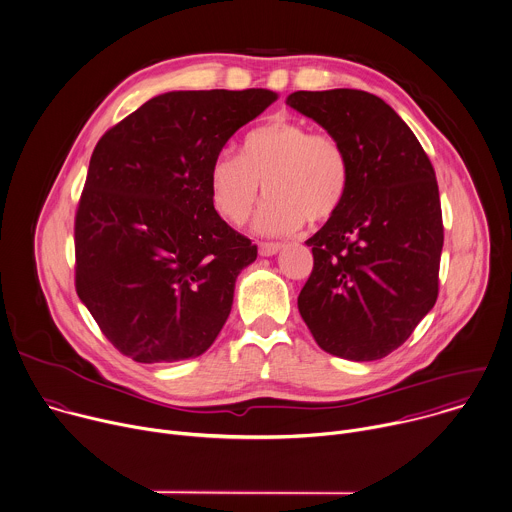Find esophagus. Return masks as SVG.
Wrapping results in <instances>:
<instances>
[{"label": "esophagus", "instance_id": "esophagus-1", "mask_svg": "<svg viewBox=\"0 0 512 512\" xmlns=\"http://www.w3.org/2000/svg\"><path fill=\"white\" fill-rule=\"evenodd\" d=\"M280 248H282V244H278V242H260V246H258L260 256H274Z\"/></svg>", "mask_w": 512, "mask_h": 512}]
</instances>
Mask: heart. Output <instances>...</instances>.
I'll return each mask as SVG.
<instances>
[{
    "label": "heart",
    "instance_id": "b5f03b06",
    "mask_svg": "<svg viewBox=\"0 0 512 512\" xmlns=\"http://www.w3.org/2000/svg\"><path fill=\"white\" fill-rule=\"evenodd\" d=\"M260 184L268 200L254 226L260 234L284 236L302 228L306 218L322 224L340 210L350 162L334 136L312 134L300 120L274 116L244 136L240 156L224 150L208 170L210 202L236 226L252 214Z\"/></svg>",
    "mask_w": 512,
    "mask_h": 512
}]
</instances>
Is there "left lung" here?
Returning a JSON list of instances; mask_svg holds the SVG:
<instances>
[{
  "label": "left lung",
  "instance_id": "1",
  "mask_svg": "<svg viewBox=\"0 0 512 512\" xmlns=\"http://www.w3.org/2000/svg\"><path fill=\"white\" fill-rule=\"evenodd\" d=\"M286 104L346 150L340 210L306 240L314 268L298 310L318 346L366 362L396 350L438 296L444 242L434 168L412 130L362 90L294 92Z\"/></svg>",
  "mask_w": 512,
  "mask_h": 512
}]
</instances>
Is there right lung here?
Listing matches in <instances>:
<instances>
[{
	"instance_id": "1",
	"label": "right lung",
	"mask_w": 512,
	"mask_h": 512,
	"mask_svg": "<svg viewBox=\"0 0 512 512\" xmlns=\"http://www.w3.org/2000/svg\"><path fill=\"white\" fill-rule=\"evenodd\" d=\"M270 90L168 92L108 130L76 212V290L136 362L204 354L258 248L214 210L208 170Z\"/></svg>"
}]
</instances>
